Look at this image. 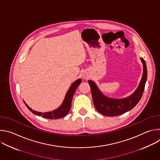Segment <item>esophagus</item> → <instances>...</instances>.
<instances>
[{
  "mask_svg": "<svg viewBox=\"0 0 160 160\" xmlns=\"http://www.w3.org/2000/svg\"><path fill=\"white\" fill-rule=\"evenodd\" d=\"M83 77H84V78H85V79H87L88 78V75L87 74H84Z\"/></svg>",
  "mask_w": 160,
  "mask_h": 160,
  "instance_id": "34e87169",
  "label": "esophagus"
}]
</instances>
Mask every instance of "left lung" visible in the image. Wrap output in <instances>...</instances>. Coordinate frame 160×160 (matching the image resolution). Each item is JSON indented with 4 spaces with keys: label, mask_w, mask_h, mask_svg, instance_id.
<instances>
[{
    "label": "left lung",
    "mask_w": 160,
    "mask_h": 160,
    "mask_svg": "<svg viewBox=\"0 0 160 160\" xmlns=\"http://www.w3.org/2000/svg\"><path fill=\"white\" fill-rule=\"evenodd\" d=\"M143 65V73L140 83L135 92L129 97L123 99H112L104 96L92 80H88L91 93L96 109L102 115L115 117L133 109L141 100L147 80V67L143 58H141Z\"/></svg>",
    "instance_id": "8db88e82"
}]
</instances>
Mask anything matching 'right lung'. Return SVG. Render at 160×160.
<instances>
[{"label":"right lung","mask_w":160,"mask_h":160,"mask_svg":"<svg viewBox=\"0 0 160 160\" xmlns=\"http://www.w3.org/2000/svg\"><path fill=\"white\" fill-rule=\"evenodd\" d=\"M82 82L81 79H78L75 82H74L72 85H71L70 88L68 90V91L66 93V95L65 96V98L63 101V102L62 104L56 109L52 111H49V112H38L33 110L31 108H30L24 101L25 105L28 108V109L32 111L35 115L37 116H42L43 118H48V119H58L64 117L66 116L67 114L69 112L71 106H72V99L73 97V95L75 94V90L78 86Z\"/></svg>","instance_id":"add662e5"}]
</instances>
